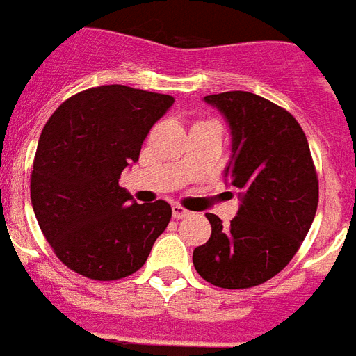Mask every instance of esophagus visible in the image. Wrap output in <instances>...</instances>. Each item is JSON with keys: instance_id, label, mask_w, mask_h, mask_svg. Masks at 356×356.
<instances>
[{"instance_id": "obj_1", "label": "esophagus", "mask_w": 356, "mask_h": 356, "mask_svg": "<svg viewBox=\"0 0 356 356\" xmlns=\"http://www.w3.org/2000/svg\"><path fill=\"white\" fill-rule=\"evenodd\" d=\"M172 214L175 220H181V218H184V216H188V211L186 209H183L181 205H173L172 207Z\"/></svg>"}]
</instances>
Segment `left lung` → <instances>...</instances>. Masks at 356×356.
Segmentation results:
<instances>
[{
	"instance_id": "obj_1",
	"label": "left lung",
	"mask_w": 356,
	"mask_h": 356,
	"mask_svg": "<svg viewBox=\"0 0 356 356\" xmlns=\"http://www.w3.org/2000/svg\"><path fill=\"white\" fill-rule=\"evenodd\" d=\"M203 100L229 127L224 177L241 205L229 226L207 213L211 238L194 248L192 261L213 286H259L291 261L316 216L319 186L308 140L291 113L259 95L227 91Z\"/></svg>"
}]
</instances>
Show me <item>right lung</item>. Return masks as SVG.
Segmentation results:
<instances>
[{
  "instance_id": "obj_1",
  "label": "right lung",
  "mask_w": 356,
  "mask_h": 356,
  "mask_svg": "<svg viewBox=\"0 0 356 356\" xmlns=\"http://www.w3.org/2000/svg\"><path fill=\"white\" fill-rule=\"evenodd\" d=\"M173 102L170 95L100 86L65 100L44 124L31 205L56 256L78 275L130 276L170 224V203H136L119 177Z\"/></svg>"
}]
</instances>
